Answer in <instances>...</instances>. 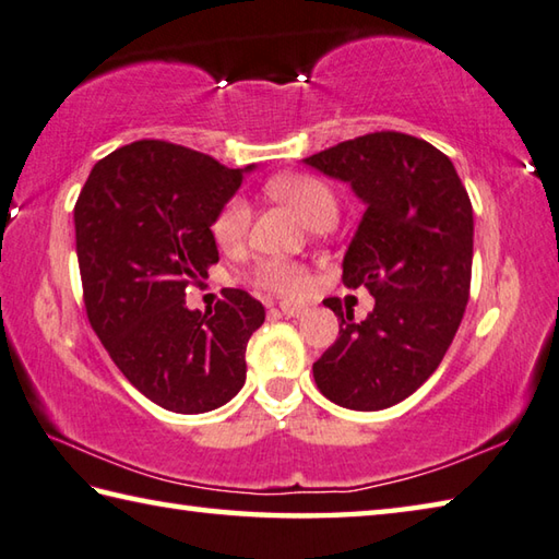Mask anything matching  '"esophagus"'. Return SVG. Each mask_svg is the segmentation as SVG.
<instances>
[{"mask_svg": "<svg viewBox=\"0 0 559 559\" xmlns=\"http://www.w3.org/2000/svg\"><path fill=\"white\" fill-rule=\"evenodd\" d=\"M280 311L284 316H289V319H297V316L307 311V307H304V304H297V301H280Z\"/></svg>", "mask_w": 559, "mask_h": 559, "instance_id": "esophagus-1", "label": "esophagus"}]
</instances>
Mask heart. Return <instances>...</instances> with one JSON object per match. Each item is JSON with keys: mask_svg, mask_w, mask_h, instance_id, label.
<instances>
[{"mask_svg": "<svg viewBox=\"0 0 559 559\" xmlns=\"http://www.w3.org/2000/svg\"><path fill=\"white\" fill-rule=\"evenodd\" d=\"M267 192L280 199L294 212L301 216L307 226H316L323 218L338 216V197L331 189L329 182H323L316 175H277L267 182ZM250 226V204L246 197H230L228 202L221 206V212L214 218V236L221 246H236L243 240L246 230ZM252 280L258 287L272 289L280 294H301L309 287V272L297 262L270 258L258 262V267L252 270Z\"/></svg>", "mask_w": 559, "mask_h": 559, "instance_id": "b5f03b06", "label": "heart"}]
</instances>
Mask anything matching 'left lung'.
I'll list each match as a JSON object with an SVG mask.
<instances>
[{
	"label": "left lung",
	"mask_w": 559,
	"mask_h": 559,
	"mask_svg": "<svg viewBox=\"0 0 559 559\" xmlns=\"http://www.w3.org/2000/svg\"><path fill=\"white\" fill-rule=\"evenodd\" d=\"M304 163L362 199L343 284L374 297L365 321L338 297L323 301L341 331L313 362L316 386L343 408H389L438 370L465 316L475 238L467 189L445 153L399 131L343 141Z\"/></svg>",
	"instance_id": "left-lung-1"
}]
</instances>
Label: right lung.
<instances>
[{"mask_svg":"<svg viewBox=\"0 0 559 559\" xmlns=\"http://www.w3.org/2000/svg\"><path fill=\"white\" fill-rule=\"evenodd\" d=\"M243 170L167 141H135L92 167L75 204L84 309L121 374L153 404L206 414L246 384L265 307L228 289L189 311L185 289L218 262L214 218Z\"/></svg>","mask_w":559,"mask_h":559,"instance_id":"add662e5","label":"right lung"}]
</instances>
